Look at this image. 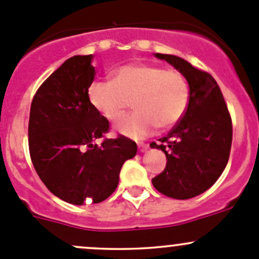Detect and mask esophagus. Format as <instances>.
<instances>
[{"label":"esophagus","mask_w":259,"mask_h":259,"mask_svg":"<svg viewBox=\"0 0 259 259\" xmlns=\"http://www.w3.org/2000/svg\"><path fill=\"white\" fill-rule=\"evenodd\" d=\"M138 148H139V150L143 153V151L148 150L149 144H145V143H138Z\"/></svg>","instance_id":"esophagus-1"}]
</instances>
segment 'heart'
<instances>
[{
	"mask_svg": "<svg viewBox=\"0 0 259 259\" xmlns=\"http://www.w3.org/2000/svg\"><path fill=\"white\" fill-rule=\"evenodd\" d=\"M89 100L109 121H117L133 100L135 111L117 125L132 138H144L155 127L169 129L178 124L189 104V85L176 69L154 64H130L113 72V81H94Z\"/></svg>",
	"mask_w": 259,
	"mask_h": 259,
	"instance_id": "obj_1",
	"label": "heart"
}]
</instances>
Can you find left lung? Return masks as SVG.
I'll list each match as a JSON object with an SVG mask.
<instances>
[{"label":"left lung","mask_w":259,"mask_h":259,"mask_svg":"<svg viewBox=\"0 0 259 259\" xmlns=\"http://www.w3.org/2000/svg\"><path fill=\"white\" fill-rule=\"evenodd\" d=\"M155 56L184 75L189 104L178 124L159 139L160 145L150 144L166 156L165 169L151 183L166 197L189 199L209 189L228 163L233 135L231 114L210 74L174 55Z\"/></svg>","instance_id":"obj_1"}]
</instances>
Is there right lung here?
Returning <instances> with one entry per match:
<instances>
[{"instance_id":"obj_1","label":"right lung","mask_w":259,"mask_h":259,"mask_svg":"<svg viewBox=\"0 0 259 259\" xmlns=\"http://www.w3.org/2000/svg\"><path fill=\"white\" fill-rule=\"evenodd\" d=\"M91 62L93 55H77L52 72L36 91L28 120L36 173L52 194L75 205L110 197L122 164L138 149L124 135L95 143L109 132V120L89 100L95 77Z\"/></svg>"}]
</instances>
